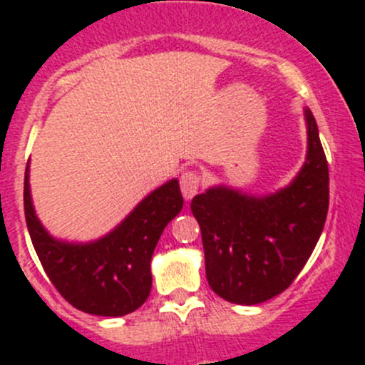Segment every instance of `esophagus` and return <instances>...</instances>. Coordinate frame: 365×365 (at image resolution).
<instances>
[{
  "instance_id": "obj_1",
  "label": "esophagus",
  "mask_w": 365,
  "mask_h": 365,
  "mask_svg": "<svg viewBox=\"0 0 365 365\" xmlns=\"http://www.w3.org/2000/svg\"><path fill=\"white\" fill-rule=\"evenodd\" d=\"M200 187H201V178L197 173L185 171L182 176H180V189H182L183 197H185L187 201H190L194 196H196Z\"/></svg>"
}]
</instances>
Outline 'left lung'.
<instances>
[{
    "label": "left lung",
    "mask_w": 365,
    "mask_h": 365,
    "mask_svg": "<svg viewBox=\"0 0 365 365\" xmlns=\"http://www.w3.org/2000/svg\"><path fill=\"white\" fill-rule=\"evenodd\" d=\"M307 152L300 171L275 192L212 185L194 196L206 279L238 305H256L289 288L319 240L329 212V164L311 109L304 108Z\"/></svg>",
    "instance_id": "1"
}]
</instances>
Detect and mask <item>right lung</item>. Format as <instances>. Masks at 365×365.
I'll return each mask as SVG.
<instances>
[{"label": "right lung", "mask_w": 365, "mask_h": 365, "mask_svg": "<svg viewBox=\"0 0 365 365\" xmlns=\"http://www.w3.org/2000/svg\"><path fill=\"white\" fill-rule=\"evenodd\" d=\"M183 206L176 178L143 197L104 237L90 242L56 238L35 212L24 175V213L29 237L47 277L61 297L95 316H125L146 302L152 289V256L164 227Z\"/></svg>", "instance_id": "1"}]
</instances>
